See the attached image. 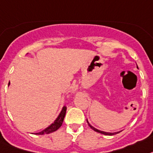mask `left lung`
Here are the masks:
<instances>
[{
	"label": "left lung",
	"mask_w": 153,
	"mask_h": 153,
	"mask_svg": "<svg viewBox=\"0 0 153 153\" xmlns=\"http://www.w3.org/2000/svg\"><path fill=\"white\" fill-rule=\"evenodd\" d=\"M87 122H88V125H89V127H90L91 128V129H93V130H94V131H96V132H98V133L102 134H105V135H114V134H118V133H120V132H116V133H108V132H105V131H99V130L96 129V128H94V127H92L90 123H88V120H87Z\"/></svg>",
	"instance_id": "left-lung-1"
}]
</instances>
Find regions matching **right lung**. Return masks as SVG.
<instances>
[{"label": "right lung", "instance_id": "right-lung-1", "mask_svg": "<svg viewBox=\"0 0 153 153\" xmlns=\"http://www.w3.org/2000/svg\"><path fill=\"white\" fill-rule=\"evenodd\" d=\"M65 113H66V106H64L62 109L61 113L59 115V117H57V119L55 120V122L53 123H51L49 127H48L46 129H45L44 131H42L41 132H39V133H36V134H50L52 133L54 131H57L59 129V127H61L62 124V122L64 120V118H65Z\"/></svg>", "mask_w": 153, "mask_h": 153}]
</instances>
